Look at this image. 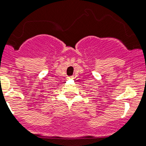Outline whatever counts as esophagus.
<instances>
[{
	"label": "esophagus",
	"mask_w": 146,
	"mask_h": 146,
	"mask_svg": "<svg viewBox=\"0 0 146 146\" xmlns=\"http://www.w3.org/2000/svg\"><path fill=\"white\" fill-rule=\"evenodd\" d=\"M68 79H73V77H72V76H70V77H68Z\"/></svg>",
	"instance_id": "obj_1"
}]
</instances>
